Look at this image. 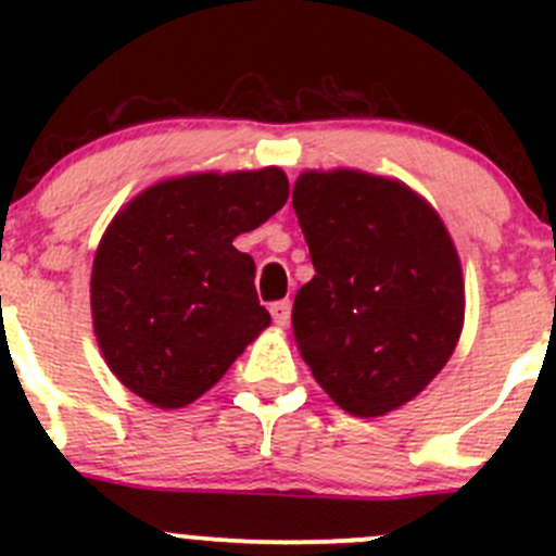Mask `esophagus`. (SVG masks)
Wrapping results in <instances>:
<instances>
[{
	"instance_id": "1",
	"label": "esophagus",
	"mask_w": 556,
	"mask_h": 556,
	"mask_svg": "<svg viewBox=\"0 0 556 556\" xmlns=\"http://www.w3.org/2000/svg\"><path fill=\"white\" fill-rule=\"evenodd\" d=\"M290 312H293V304H290L288 299H285V301H274V304H271L274 323L282 325V328L290 323Z\"/></svg>"
}]
</instances>
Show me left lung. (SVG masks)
<instances>
[{
	"label": "left lung",
	"instance_id": "8db88e82",
	"mask_svg": "<svg viewBox=\"0 0 556 556\" xmlns=\"http://www.w3.org/2000/svg\"><path fill=\"white\" fill-rule=\"evenodd\" d=\"M293 210L314 277L293 336L317 384L355 417H382L446 366L465 314L457 250L439 212L397 179L304 172Z\"/></svg>",
	"mask_w": 556,
	"mask_h": 556
}]
</instances>
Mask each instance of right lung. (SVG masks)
<instances>
[{
  "instance_id": "add662e5",
  "label": "right lung",
  "mask_w": 556,
  "mask_h": 556,
  "mask_svg": "<svg viewBox=\"0 0 556 556\" xmlns=\"http://www.w3.org/2000/svg\"><path fill=\"white\" fill-rule=\"evenodd\" d=\"M288 201L277 166L172 177L128 201L99 242L93 333L117 379L159 408H182L223 379L271 317L255 261L233 247Z\"/></svg>"
}]
</instances>
